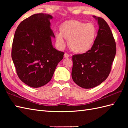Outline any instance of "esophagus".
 Instances as JSON below:
<instances>
[{"instance_id":"obj_1","label":"esophagus","mask_w":128,"mask_h":128,"mask_svg":"<svg viewBox=\"0 0 128 128\" xmlns=\"http://www.w3.org/2000/svg\"><path fill=\"white\" fill-rule=\"evenodd\" d=\"M64 58H69V55L68 53H66L64 54Z\"/></svg>"}]
</instances>
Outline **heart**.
<instances>
[{
	"instance_id": "obj_1",
	"label": "heart",
	"mask_w": 128,
	"mask_h": 128,
	"mask_svg": "<svg viewBox=\"0 0 128 128\" xmlns=\"http://www.w3.org/2000/svg\"><path fill=\"white\" fill-rule=\"evenodd\" d=\"M60 28V33L56 34V42L59 46L65 47L64 38L69 40L70 49L77 53H85L90 50L97 36L96 27L91 23L70 20L62 24Z\"/></svg>"
}]
</instances>
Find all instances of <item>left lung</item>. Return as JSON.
I'll use <instances>...</instances> for the list:
<instances>
[{
  "instance_id": "8db88e82",
  "label": "left lung",
  "mask_w": 128,
  "mask_h": 128,
  "mask_svg": "<svg viewBox=\"0 0 128 128\" xmlns=\"http://www.w3.org/2000/svg\"><path fill=\"white\" fill-rule=\"evenodd\" d=\"M99 29L94 44L88 52L72 56L74 82L84 88H94L109 75L116 53V44L110 26L102 18L94 16Z\"/></svg>"
}]
</instances>
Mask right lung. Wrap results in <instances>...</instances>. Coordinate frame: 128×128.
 Wrapping results in <instances>:
<instances>
[{
	"instance_id": "1",
	"label": "right lung",
	"mask_w": 128,
	"mask_h": 128,
	"mask_svg": "<svg viewBox=\"0 0 128 128\" xmlns=\"http://www.w3.org/2000/svg\"><path fill=\"white\" fill-rule=\"evenodd\" d=\"M52 16L32 15L23 20L14 37L12 58L19 78L32 88H40L50 81L64 53L52 44L55 37L50 28Z\"/></svg>"
}]
</instances>
